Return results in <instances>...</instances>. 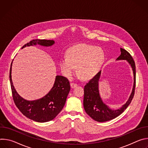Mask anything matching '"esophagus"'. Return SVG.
Masks as SVG:
<instances>
[{
	"instance_id": "esophagus-1",
	"label": "esophagus",
	"mask_w": 148,
	"mask_h": 148,
	"mask_svg": "<svg viewBox=\"0 0 148 148\" xmlns=\"http://www.w3.org/2000/svg\"><path fill=\"white\" fill-rule=\"evenodd\" d=\"M70 86H71V87L72 88H75V87H77L78 86V85H77V84H75V83H73V82H71L70 84Z\"/></svg>"
}]
</instances>
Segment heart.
Instances as JSON below:
<instances>
[{
  "mask_svg": "<svg viewBox=\"0 0 148 148\" xmlns=\"http://www.w3.org/2000/svg\"><path fill=\"white\" fill-rule=\"evenodd\" d=\"M105 61V54L99 47L80 44L70 48L66 57L61 58L60 68L64 76L70 78L75 73L85 79L94 77Z\"/></svg>",
  "mask_w": 148,
  "mask_h": 148,
  "instance_id": "b5f03b06",
  "label": "heart"
}]
</instances>
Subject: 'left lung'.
I'll list each match as a JSON object with an SVG mask.
<instances>
[{
  "instance_id": "8db88e82",
  "label": "left lung",
  "mask_w": 148,
  "mask_h": 148,
  "mask_svg": "<svg viewBox=\"0 0 148 148\" xmlns=\"http://www.w3.org/2000/svg\"><path fill=\"white\" fill-rule=\"evenodd\" d=\"M121 55L116 60H126L131 66L134 74V85L131 94L122 107L117 109L111 108L105 103L99 94V81L101 71H100L84 87V96L83 105L86 113L97 122H103L112 120L121 115L131 103L135 93L136 82V70L134 59L131 54L125 50L121 48Z\"/></svg>"
}]
</instances>
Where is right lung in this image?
<instances>
[{"label": "right lung", "mask_w": 148, "mask_h": 148, "mask_svg": "<svg viewBox=\"0 0 148 148\" xmlns=\"http://www.w3.org/2000/svg\"><path fill=\"white\" fill-rule=\"evenodd\" d=\"M55 43L54 40H33L25 45L26 47L37 45L50 47ZM12 66L10 69V82L13 98L16 107L27 118L38 122H46L54 119L64 107L67 97L70 90L69 79L62 75L56 77L53 87L41 98L29 101L21 97L16 91L12 79Z\"/></svg>", "instance_id": "add662e5"}]
</instances>
